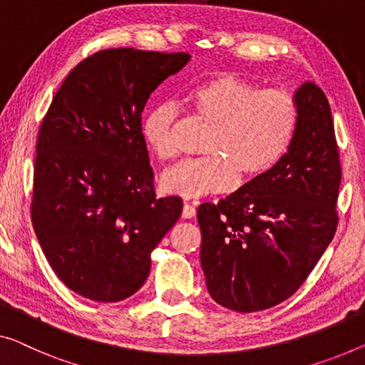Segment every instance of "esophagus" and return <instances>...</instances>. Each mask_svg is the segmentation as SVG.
<instances>
[{
    "instance_id": "1",
    "label": "esophagus",
    "mask_w": 365,
    "mask_h": 365,
    "mask_svg": "<svg viewBox=\"0 0 365 365\" xmlns=\"http://www.w3.org/2000/svg\"><path fill=\"white\" fill-rule=\"evenodd\" d=\"M195 215H197V210H195V206L190 205V203H185L183 211H182L183 220H190V217H193Z\"/></svg>"
}]
</instances>
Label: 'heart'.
Instances as JSON below:
<instances>
[{
    "label": "heart",
    "mask_w": 365,
    "mask_h": 365,
    "mask_svg": "<svg viewBox=\"0 0 365 365\" xmlns=\"http://www.w3.org/2000/svg\"><path fill=\"white\" fill-rule=\"evenodd\" d=\"M187 105L211 130L205 143L210 155L187 159L164 170L165 193L197 198L230 190L270 172L290 148L298 124L295 98L285 90L264 88L235 73H221L193 86ZM178 108L160 103L145 113L140 133L160 160L177 154L173 128Z\"/></svg>",
    "instance_id": "obj_1"
}]
</instances>
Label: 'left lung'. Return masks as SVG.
I'll use <instances>...</instances> for the list:
<instances>
[{
  "mask_svg": "<svg viewBox=\"0 0 365 365\" xmlns=\"http://www.w3.org/2000/svg\"><path fill=\"white\" fill-rule=\"evenodd\" d=\"M293 98L298 124L279 164L197 211L206 287L232 312H260L290 298L338 227L341 164L328 98L313 81Z\"/></svg>",
  "mask_w": 365,
  "mask_h": 365,
  "instance_id": "obj_1",
  "label": "left lung"
}]
</instances>
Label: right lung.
<instances>
[{
  "label": "right lung",
  "mask_w": 365,
  "mask_h": 365,
  "mask_svg": "<svg viewBox=\"0 0 365 365\" xmlns=\"http://www.w3.org/2000/svg\"><path fill=\"white\" fill-rule=\"evenodd\" d=\"M188 61L185 52H96L67 75L42 119L32 226L52 270L81 297L134 295L182 215V198L155 197L140 116L152 91Z\"/></svg>",
  "instance_id": "1"
}]
</instances>
